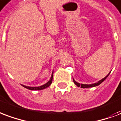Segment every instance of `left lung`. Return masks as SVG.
<instances>
[{"mask_svg":"<svg viewBox=\"0 0 121 121\" xmlns=\"http://www.w3.org/2000/svg\"><path fill=\"white\" fill-rule=\"evenodd\" d=\"M110 72L109 73H108V74L106 76H105L104 78H103L102 79H101V80H99V81H97V82H96V83H92V84H82V83H78V82H76V81L74 80V79L73 78V81H74V84L76 85V86H79V87H81V88H91V87H94V86H98L101 83H103L105 79H106V78H107V77L109 76V74H110Z\"/></svg>","mask_w":121,"mask_h":121,"instance_id":"8db88e82","label":"left lung"}]
</instances>
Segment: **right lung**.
Here are the masks:
<instances>
[{"label": "right lung", "mask_w": 121, "mask_h": 121, "mask_svg": "<svg viewBox=\"0 0 121 121\" xmlns=\"http://www.w3.org/2000/svg\"><path fill=\"white\" fill-rule=\"evenodd\" d=\"M53 71L52 72L51 74V78L49 79L48 82L44 84V85H43L42 86H26L24 85H22V86H23L25 88H27L29 90H43V89H45V88H47V87H49V86L51 85V84L52 83V78H53Z\"/></svg>", "instance_id": "obj_1"}]
</instances>
